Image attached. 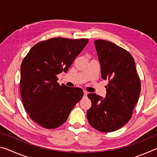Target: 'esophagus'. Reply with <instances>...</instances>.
I'll list each match as a JSON object with an SVG mask.
<instances>
[{
    "label": "esophagus",
    "instance_id": "34e87169",
    "mask_svg": "<svg viewBox=\"0 0 157 157\" xmlns=\"http://www.w3.org/2000/svg\"><path fill=\"white\" fill-rule=\"evenodd\" d=\"M87 94H88V92H87L86 91H84V97H86V95H87Z\"/></svg>",
    "mask_w": 157,
    "mask_h": 157
}]
</instances>
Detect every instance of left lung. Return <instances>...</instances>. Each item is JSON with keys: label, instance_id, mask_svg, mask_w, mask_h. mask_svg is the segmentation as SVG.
Returning <instances> with one entry per match:
<instances>
[{"label": "left lung", "instance_id": "1", "mask_svg": "<svg viewBox=\"0 0 157 157\" xmlns=\"http://www.w3.org/2000/svg\"><path fill=\"white\" fill-rule=\"evenodd\" d=\"M101 76L107 79L105 98L89 94L91 107L87 111L89 124L102 132L119 129L128 122L140 93V81L134 59L129 52L112 42L95 40Z\"/></svg>", "mask_w": 157, "mask_h": 157}]
</instances>
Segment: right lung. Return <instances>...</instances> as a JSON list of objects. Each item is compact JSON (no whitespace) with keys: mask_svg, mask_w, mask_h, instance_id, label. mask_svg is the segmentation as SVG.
I'll use <instances>...</instances> for the list:
<instances>
[{"mask_svg":"<svg viewBox=\"0 0 157 157\" xmlns=\"http://www.w3.org/2000/svg\"><path fill=\"white\" fill-rule=\"evenodd\" d=\"M87 39L57 37L32 48L21 66L20 91L25 109L33 120L47 129H55L67 120L83 96V90L57 82L66 73L88 44Z\"/></svg>","mask_w":157,"mask_h":157,"instance_id":"right-lung-1","label":"right lung"}]
</instances>
